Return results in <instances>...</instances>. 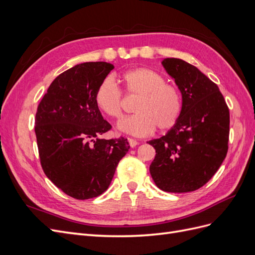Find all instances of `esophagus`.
Returning <instances> with one entry per match:
<instances>
[{"mask_svg":"<svg viewBox=\"0 0 255 255\" xmlns=\"http://www.w3.org/2000/svg\"><path fill=\"white\" fill-rule=\"evenodd\" d=\"M128 141L129 145L132 146V148H134V146H136L138 144V141L136 139H133V138H128Z\"/></svg>","mask_w":255,"mask_h":255,"instance_id":"1","label":"esophagus"}]
</instances>
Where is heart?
<instances>
[{"label": "heart", "mask_w": 255, "mask_h": 255, "mask_svg": "<svg viewBox=\"0 0 255 255\" xmlns=\"http://www.w3.org/2000/svg\"><path fill=\"white\" fill-rule=\"evenodd\" d=\"M119 79L126 95L138 97L133 109L135 114L119 122L121 130L145 136L155 128L164 132L176 125L182 112V96L176 85L166 82L163 74L146 67L128 69ZM95 104L109 118L119 119L122 116V92L110 76L99 84Z\"/></svg>", "instance_id": "1"}]
</instances>
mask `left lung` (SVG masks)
<instances>
[{"label": "left lung", "instance_id": "1", "mask_svg": "<svg viewBox=\"0 0 255 255\" xmlns=\"http://www.w3.org/2000/svg\"><path fill=\"white\" fill-rule=\"evenodd\" d=\"M163 66L182 92V112L169 132L148 141L155 149L150 173L168 192L199 189L217 172L229 148L230 112L217 85L179 58Z\"/></svg>", "mask_w": 255, "mask_h": 255}]
</instances>
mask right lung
<instances>
[{
  "label": "right lung",
  "instance_id": "right-lung-1",
  "mask_svg": "<svg viewBox=\"0 0 255 255\" xmlns=\"http://www.w3.org/2000/svg\"><path fill=\"white\" fill-rule=\"evenodd\" d=\"M113 69L105 61L72 67L52 82L37 109L42 170L57 188L78 200L102 195L129 149L125 137L100 138L112 126L96 106L95 94Z\"/></svg>",
  "mask_w": 255,
  "mask_h": 255
}]
</instances>
